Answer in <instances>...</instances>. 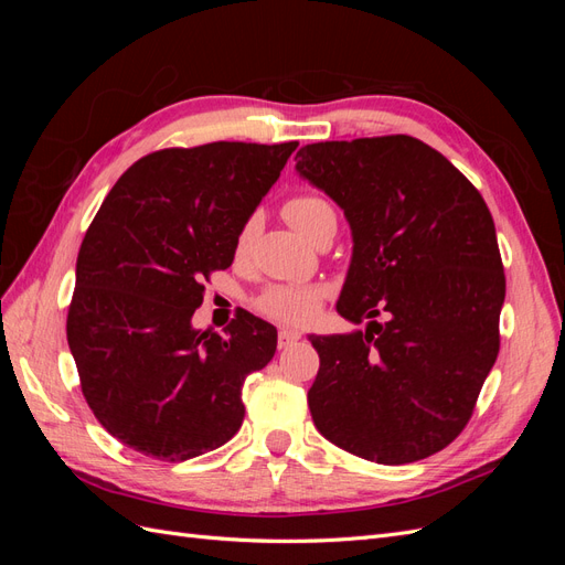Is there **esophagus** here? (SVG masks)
<instances>
[{
  "mask_svg": "<svg viewBox=\"0 0 565 565\" xmlns=\"http://www.w3.org/2000/svg\"><path fill=\"white\" fill-rule=\"evenodd\" d=\"M299 337H301V334L295 332V330H280V332H278V347H280V349H289L292 344H297Z\"/></svg>",
  "mask_w": 565,
  "mask_h": 565,
  "instance_id": "1",
  "label": "esophagus"
}]
</instances>
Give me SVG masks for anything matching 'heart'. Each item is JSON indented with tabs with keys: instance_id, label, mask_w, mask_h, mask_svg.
<instances>
[{
	"instance_id": "obj_1",
	"label": "heart",
	"mask_w": 565,
	"mask_h": 565,
	"mask_svg": "<svg viewBox=\"0 0 565 565\" xmlns=\"http://www.w3.org/2000/svg\"><path fill=\"white\" fill-rule=\"evenodd\" d=\"M330 212H332L330 204L318 195H297L292 200H287L285 204V216L301 235L309 233L316 221ZM254 224L256 221L249 218L241 228V233H237V241H235L237 254H243L249 247ZM320 299H322V289L316 285H273L259 297V309L266 316L278 318L282 322H303L313 316Z\"/></svg>"
}]
</instances>
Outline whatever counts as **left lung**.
Here are the masks:
<instances>
[{
    "mask_svg": "<svg viewBox=\"0 0 565 565\" xmlns=\"http://www.w3.org/2000/svg\"><path fill=\"white\" fill-rule=\"evenodd\" d=\"M295 160L351 226L337 311L370 320L365 332L309 334L320 355L316 429L377 465L429 457L465 429L500 353L507 282L488 204L405 134L309 143Z\"/></svg>",
    "mask_w": 565,
    "mask_h": 565,
    "instance_id": "1",
    "label": "left lung"
}]
</instances>
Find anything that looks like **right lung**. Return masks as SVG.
<instances>
[{"instance_id":"1","label":"right lung","mask_w":565,"mask_h":565,"mask_svg":"<svg viewBox=\"0 0 565 565\" xmlns=\"http://www.w3.org/2000/svg\"><path fill=\"white\" fill-rule=\"evenodd\" d=\"M299 143L216 141L136 160L77 254L67 347L94 417L122 446L185 461L231 440L243 384L278 347L241 311L226 334L195 330L204 280L233 264L237 233Z\"/></svg>"}]
</instances>
